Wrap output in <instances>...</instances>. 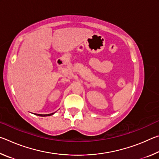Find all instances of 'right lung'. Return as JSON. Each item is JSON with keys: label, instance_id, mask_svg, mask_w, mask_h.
I'll list each match as a JSON object with an SVG mask.
<instances>
[{"label": "right lung", "instance_id": "1", "mask_svg": "<svg viewBox=\"0 0 159 159\" xmlns=\"http://www.w3.org/2000/svg\"><path fill=\"white\" fill-rule=\"evenodd\" d=\"M55 114V113H52V114H37L38 116H51Z\"/></svg>", "mask_w": 159, "mask_h": 159}]
</instances>
